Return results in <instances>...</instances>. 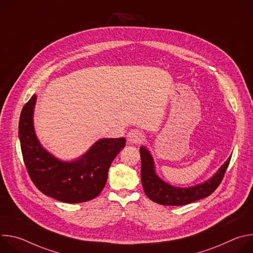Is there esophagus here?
<instances>
[{
  "label": "esophagus",
  "instance_id": "esophagus-1",
  "mask_svg": "<svg viewBox=\"0 0 253 253\" xmlns=\"http://www.w3.org/2000/svg\"><path fill=\"white\" fill-rule=\"evenodd\" d=\"M144 139V135L139 130H131L127 134V142L129 144H139Z\"/></svg>",
  "mask_w": 253,
  "mask_h": 253
}]
</instances>
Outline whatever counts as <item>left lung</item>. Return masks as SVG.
<instances>
[{
	"label": "left lung",
	"mask_w": 253,
	"mask_h": 253,
	"mask_svg": "<svg viewBox=\"0 0 253 253\" xmlns=\"http://www.w3.org/2000/svg\"><path fill=\"white\" fill-rule=\"evenodd\" d=\"M141 182L145 194L152 201L161 205L180 206L209 196L218 187L228 167L231 156L206 181L189 187L173 186L161 179L155 170L152 154L145 146L140 147Z\"/></svg>",
	"instance_id": "obj_1"
}]
</instances>
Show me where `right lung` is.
<instances>
[{"mask_svg": "<svg viewBox=\"0 0 253 253\" xmlns=\"http://www.w3.org/2000/svg\"><path fill=\"white\" fill-rule=\"evenodd\" d=\"M37 95H33L22 109L19 138L24 162L33 183L42 193L64 203L86 202L104 188L111 163L124 148L125 138H103L80 157L64 161L40 143L34 127Z\"/></svg>", "mask_w": 253, "mask_h": 253, "instance_id": "add662e5", "label": "right lung"}]
</instances>
